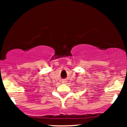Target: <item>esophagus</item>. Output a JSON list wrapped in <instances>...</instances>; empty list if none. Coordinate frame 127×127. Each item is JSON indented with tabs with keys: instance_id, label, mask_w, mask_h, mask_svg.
<instances>
[{
	"instance_id": "esophagus-1",
	"label": "esophagus",
	"mask_w": 127,
	"mask_h": 127,
	"mask_svg": "<svg viewBox=\"0 0 127 127\" xmlns=\"http://www.w3.org/2000/svg\"><path fill=\"white\" fill-rule=\"evenodd\" d=\"M62 83H63V84H66L67 80L65 79H63L62 80Z\"/></svg>"
}]
</instances>
